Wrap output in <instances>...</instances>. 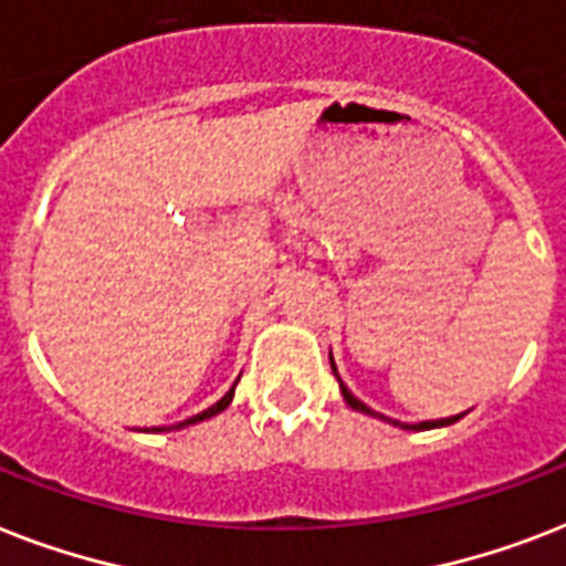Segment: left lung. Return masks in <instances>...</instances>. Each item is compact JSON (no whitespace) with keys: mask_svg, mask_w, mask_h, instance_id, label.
Segmentation results:
<instances>
[{"mask_svg":"<svg viewBox=\"0 0 566 566\" xmlns=\"http://www.w3.org/2000/svg\"><path fill=\"white\" fill-rule=\"evenodd\" d=\"M332 370H335V376H337L335 361H332ZM337 381H340V376H337ZM340 394H344L346 405H349V408H355V411L370 413V417H381V413H376V411H373V408H367V405H364L361 399H358V396H353V390H349V387H346L344 381H340ZM381 420H385V417H381ZM455 420H461V413H458V417H452V420H447V422H455ZM387 422H390V420H387ZM447 422H443V420H440V422H420V426H408V422H402V429H417V431H420V429H426V426H447ZM396 426H399V422H396Z\"/></svg>","mask_w":566,"mask_h":566,"instance_id":"obj_1","label":"left lung"}]
</instances>
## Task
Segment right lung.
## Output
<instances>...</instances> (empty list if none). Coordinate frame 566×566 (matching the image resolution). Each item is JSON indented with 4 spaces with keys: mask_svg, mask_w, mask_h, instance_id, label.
I'll return each instance as SVG.
<instances>
[{
    "mask_svg": "<svg viewBox=\"0 0 566 566\" xmlns=\"http://www.w3.org/2000/svg\"><path fill=\"white\" fill-rule=\"evenodd\" d=\"M231 396H234V387H231L229 394L222 396L220 402H213L211 408H205V411H202V413H196V417H188V420H185V422H179V426H172V429H185V426H193V422L211 420V417H217V413H220V411H226V408H229V405H231ZM155 431H161V429H155Z\"/></svg>",
    "mask_w": 566,
    "mask_h": 566,
    "instance_id": "1",
    "label": "right lung"
}]
</instances>
